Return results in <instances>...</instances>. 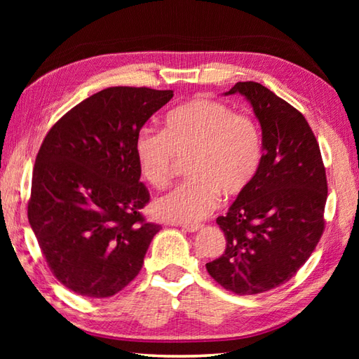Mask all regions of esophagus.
Returning <instances> with one entry per match:
<instances>
[{
    "mask_svg": "<svg viewBox=\"0 0 359 359\" xmlns=\"http://www.w3.org/2000/svg\"><path fill=\"white\" fill-rule=\"evenodd\" d=\"M182 228H184V230L188 231V233H196V231L202 230L203 225H201V224H184V225H182Z\"/></svg>",
    "mask_w": 359,
    "mask_h": 359,
    "instance_id": "esophagus-1",
    "label": "esophagus"
}]
</instances>
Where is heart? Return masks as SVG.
<instances>
[{
	"instance_id": "heart-1",
	"label": "heart",
	"mask_w": 359,
	"mask_h": 359,
	"mask_svg": "<svg viewBox=\"0 0 359 359\" xmlns=\"http://www.w3.org/2000/svg\"><path fill=\"white\" fill-rule=\"evenodd\" d=\"M140 172L157 188L170 184L180 160H189V179L154 202L156 216L193 224L215 210L220 193L241 196L262 162L256 121L210 98L196 97L168 112L163 131L143 128L135 139Z\"/></svg>"
}]
</instances>
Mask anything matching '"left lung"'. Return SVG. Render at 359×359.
Instances as JSON below:
<instances>
[{
    "label": "left lung",
    "instance_id": "8db88e82",
    "mask_svg": "<svg viewBox=\"0 0 359 359\" xmlns=\"http://www.w3.org/2000/svg\"><path fill=\"white\" fill-rule=\"evenodd\" d=\"M262 128V162L255 180L216 219L224 255L207 264L210 276L236 294H257L292 279L324 233L327 177L306 117L256 81H239Z\"/></svg>",
    "mask_w": 359,
    "mask_h": 359
}]
</instances>
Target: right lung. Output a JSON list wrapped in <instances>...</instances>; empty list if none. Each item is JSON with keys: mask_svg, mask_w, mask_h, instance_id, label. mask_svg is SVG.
Instances as JSON below:
<instances>
[{"mask_svg": "<svg viewBox=\"0 0 359 359\" xmlns=\"http://www.w3.org/2000/svg\"><path fill=\"white\" fill-rule=\"evenodd\" d=\"M172 90L114 86L66 112L38 151L29 224L53 276L74 293L109 297L142 270L160 225L144 220L135 139Z\"/></svg>", "mask_w": 359, "mask_h": 359, "instance_id": "right-lung-1", "label": "right lung"}]
</instances>
